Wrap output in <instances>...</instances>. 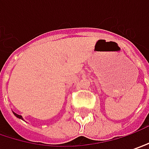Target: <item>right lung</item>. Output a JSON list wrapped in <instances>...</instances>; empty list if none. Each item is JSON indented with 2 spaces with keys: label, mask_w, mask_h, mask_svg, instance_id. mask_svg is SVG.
<instances>
[{
  "label": "right lung",
  "mask_w": 149,
  "mask_h": 149,
  "mask_svg": "<svg viewBox=\"0 0 149 149\" xmlns=\"http://www.w3.org/2000/svg\"><path fill=\"white\" fill-rule=\"evenodd\" d=\"M13 113H14V115L16 116V118H21V119H23L21 115H18V114H16V113H14V112H13Z\"/></svg>",
  "instance_id": "add662e5"
}]
</instances>
